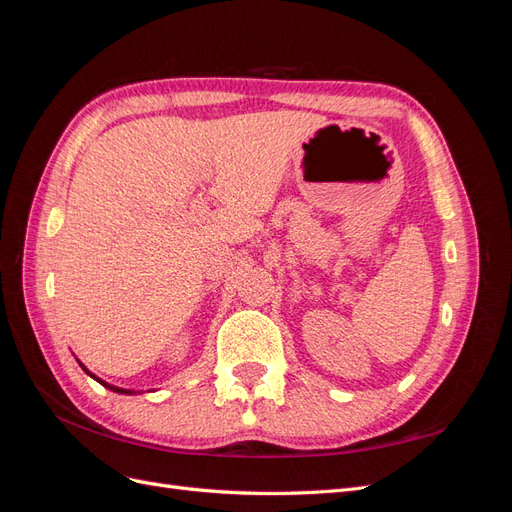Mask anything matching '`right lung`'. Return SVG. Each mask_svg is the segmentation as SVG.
Masks as SVG:
<instances>
[{
  "label": "right lung",
  "mask_w": 512,
  "mask_h": 512,
  "mask_svg": "<svg viewBox=\"0 0 512 512\" xmlns=\"http://www.w3.org/2000/svg\"><path fill=\"white\" fill-rule=\"evenodd\" d=\"M81 367L85 369V365H81ZM85 371H87V369H85ZM87 374H89L91 378H94V380H98L100 384H104V386H106V389H111V391H115V393H128V395H132V391H126V389H119V386H111V384H106V382H102L100 378H96L94 374H91V371H87Z\"/></svg>",
  "instance_id": "obj_1"
}]
</instances>
